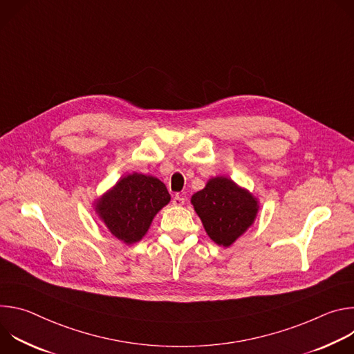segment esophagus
<instances>
[{
	"instance_id": "obj_1",
	"label": "esophagus",
	"mask_w": 354,
	"mask_h": 354,
	"mask_svg": "<svg viewBox=\"0 0 354 354\" xmlns=\"http://www.w3.org/2000/svg\"><path fill=\"white\" fill-rule=\"evenodd\" d=\"M172 203L175 206H183L185 205V197L182 194H175L172 198Z\"/></svg>"
}]
</instances>
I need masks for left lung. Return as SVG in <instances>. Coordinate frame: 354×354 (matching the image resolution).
Returning <instances> with one entry per match:
<instances>
[{
  "instance_id": "1",
  "label": "left lung",
  "mask_w": 354,
  "mask_h": 354,
  "mask_svg": "<svg viewBox=\"0 0 354 354\" xmlns=\"http://www.w3.org/2000/svg\"><path fill=\"white\" fill-rule=\"evenodd\" d=\"M192 205L209 236L223 246L241 236L258 213L255 197L224 176L209 180L203 190L194 193Z\"/></svg>"
}]
</instances>
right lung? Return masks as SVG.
<instances>
[{
  "label": "right lung",
  "instance_id": "right-lung-1",
  "mask_svg": "<svg viewBox=\"0 0 354 354\" xmlns=\"http://www.w3.org/2000/svg\"><path fill=\"white\" fill-rule=\"evenodd\" d=\"M169 200L167 186L160 179L133 174L97 201L96 212L118 239L134 243L145 235L151 221Z\"/></svg>",
  "mask_w": 354,
  "mask_h": 354
}]
</instances>
